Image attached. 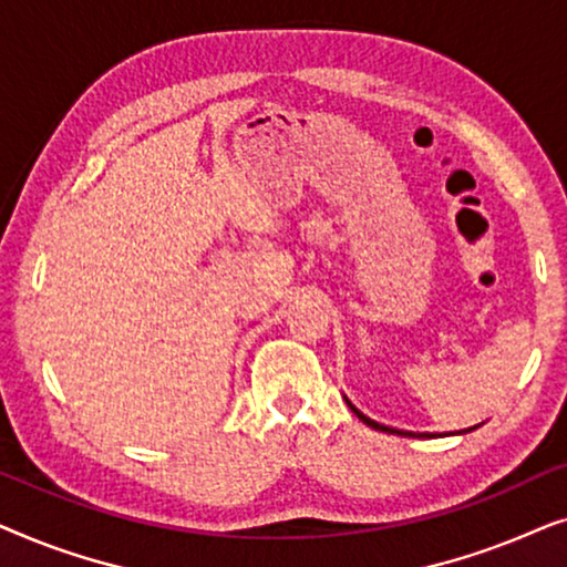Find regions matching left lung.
I'll use <instances>...</instances> for the list:
<instances>
[{"mask_svg":"<svg viewBox=\"0 0 567 567\" xmlns=\"http://www.w3.org/2000/svg\"><path fill=\"white\" fill-rule=\"evenodd\" d=\"M346 402H348V408H351V410H353V413H355V415H359V421H363V423H367V425H369V429H374V431H382V433H394V436H410V439H431V436H433V433H413V431H400V429H390V425H382V423L371 421V417H369V415H363V413H361V410H359V408H355V405H353V402H351V400H348V398H346ZM475 429H477V425H472V429H467V431H460V433H470V431H475Z\"/></svg>","mask_w":567,"mask_h":567,"instance_id":"left-lung-1","label":"left lung"}]
</instances>
